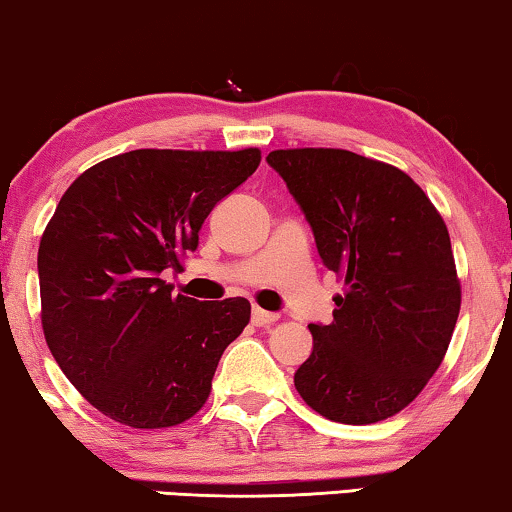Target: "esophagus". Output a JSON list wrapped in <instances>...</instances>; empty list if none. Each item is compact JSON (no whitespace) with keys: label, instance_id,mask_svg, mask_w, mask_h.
<instances>
[{"label":"esophagus","instance_id":"34e87169","mask_svg":"<svg viewBox=\"0 0 512 512\" xmlns=\"http://www.w3.org/2000/svg\"><path fill=\"white\" fill-rule=\"evenodd\" d=\"M253 325L255 327H266V325H271V322H276L278 320V315L276 313H269V311H262V308H253Z\"/></svg>","mask_w":512,"mask_h":512}]
</instances>
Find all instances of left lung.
<instances>
[{
    "label": "left lung",
    "instance_id": "left-lung-1",
    "mask_svg": "<svg viewBox=\"0 0 512 512\" xmlns=\"http://www.w3.org/2000/svg\"><path fill=\"white\" fill-rule=\"evenodd\" d=\"M313 229L322 264L345 280L334 322L308 325L313 352L294 387L343 424L397 415L441 366L462 306L448 227L392 164L341 148L266 157Z\"/></svg>",
    "mask_w": 512,
    "mask_h": 512
}]
</instances>
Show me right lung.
I'll list each match as a JSON object with an SVG mask.
<instances>
[{"label":"right lung","mask_w":512,"mask_h":512,"mask_svg":"<svg viewBox=\"0 0 512 512\" xmlns=\"http://www.w3.org/2000/svg\"><path fill=\"white\" fill-rule=\"evenodd\" d=\"M259 160L257 148L129 150L62 194L39 246L41 325L62 373L99 413L162 429L206 403L250 301L174 294L162 273L197 250L208 213Z\"/></svg>","instance_id":"right-lung-1"}]
</instances>
